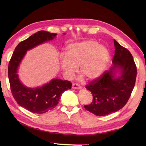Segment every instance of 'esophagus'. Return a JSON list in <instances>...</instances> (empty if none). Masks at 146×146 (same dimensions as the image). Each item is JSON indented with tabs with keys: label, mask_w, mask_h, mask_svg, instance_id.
<instances>
[{
	"label": "esophagus",
	"mask_w": 146,
	"mask_h": 146,
	"mask_svg": "<svg viewBox=\"0 0 146 146\" xmlns=\"http://www.w3.org/2000/svg\"><path fill=\"white\" fill-rule=\"evenodd\" d=\"M81 86H80L79 84H78L76 83H73L72 84V88L74 89H80L81 88Z\"/></svg>",
	"instance_id": "obj_1"
}]
</instances>
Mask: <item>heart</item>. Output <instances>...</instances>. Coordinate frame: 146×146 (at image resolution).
I'll return each mask as SVG.
<instances>
[{"mask_svg": "<svg viewBox=\"0 0 146 146\" xmlns=\"http://www.w3.org/2000/svg\"><path fill=\"white\" fill-rule=\"evenodd\" d=\"M109 59V52L94 40L70 44L66 49V56L61 58V66L68 77L76 72L80 66L82 74L88 80L100 76Z\"/></svg>", "mask_w": 146, "mask_h": 146, "instance_id": "obj_1", "label": "heart"}]
</instances>
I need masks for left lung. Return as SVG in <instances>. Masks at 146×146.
<instances>
[{
  "instance_id": "8db88e82",
  "label": "left lung",
  "mask_w": 146,
  "mask_h": 146,
  "mask_svg": "<svg viewBox=\"0 0 146 146\" xmlns=\"http://www.w3.org/2000/svg\"><path fill=\"white\" fill-rule=\"evenodd\" d=\"M113 66L100 76L91 81L86 88L91 92L93 100L84 108L98 116L110 114L122 108L128 101L134 88L137 67L128 50L114 40ZM121 70V74L114 77L115 69Z\"/></svg>"
}]
</instances>
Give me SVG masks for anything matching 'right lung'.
<instances>
[{
	"label": "right lung",
	"instance_id": "1",
	"mask_svg": "<svg viewBox=\"0 0 146 146\" xmlns=\"http://www.w3.org/2000/svg\"><path fill=\"white\" fill-rule=\"evenodd\" d=\"M56 34L41 31L20 42L9 61L8 75L11 90L16 102L31 112L43 113L54 108L58 104L64 92L71 89L68 80L53 79L43 86L29 88L21 84L17 74V68L27 50L47 40H51Z\"/></svg>",
	"mask_w": 146,
	"mask_h": 146
}]
</instances>
